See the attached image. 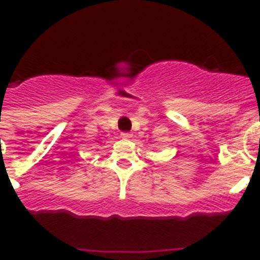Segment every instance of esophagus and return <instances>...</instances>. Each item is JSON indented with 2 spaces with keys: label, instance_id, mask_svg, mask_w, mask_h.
<instances>
[{
  "label": "esophagus",
  "instance_id": "34e87169",
  "mask_svg": "<svg viewBox=\"0 0 260 260\" xmlns=\"http://www.w3.org/2000/svg\"><path fill=\"white\" fill-rule=\"evenodd\" d=\"M122 138H123V139H132L133 135H132V134H128V133H123Z\"/></svg>",
  "mask_w": 260,
  "mask_h": 260
}]
</instances>
